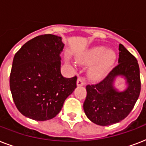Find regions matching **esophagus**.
I'll return each mask as SVG.
<instances>
[{
  "mask_svg": "<svg viewBox=\"0 0 146 146\" xmlns=\"http://www.w3.org/2000/svg\"><path fill=\"white\" fill-rule=\"evenodd\" d=\"M84 81H83V79L79 77L77 79V81H76V85L77 86H84Z\"/></svg>",
  "mask_w": 146,
  "mask_h": 146,
  "instance_id": "1",
  "label": "esophagus"
}]
</instances>
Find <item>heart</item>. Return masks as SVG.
<instances>
[{
  "mask_svg": "<svg viewBox=\"0 0 146 146\" xmlns=\"http://www.w3.org/2000/svg\"><path fill=\"white\" fill-rule=\"evenodd\" d=\"M116 58V52L112 49L106 50L104 46H96L78 55L76 61L85 66H90L96 62L89 70V76L92 80H98L113 66Z\"/></svg>",
  "mask_w": 146,
  "mask_h": 146,
  "instance_id": "obj_1",
  "label": "heart"
}]
</instances>
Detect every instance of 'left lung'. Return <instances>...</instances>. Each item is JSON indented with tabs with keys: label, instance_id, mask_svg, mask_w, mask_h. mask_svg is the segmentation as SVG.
<instances>
[{
	"label": "left lung",
	"instance_id": "obj_1",
	"mask_svg": "<svg viewBox=\"0 0 146 146\" xmlns=\"http://www.w3.org/2000/svg\"><path fill=\"white\" fill-rule=\"evenodd\" d=\"M118 65L97 85H88L83 109L87 117L100 126L117 123L128 116L138 99L141 89L139 66L133 55L119 44ZM125 80V89L115 86L117 78Z\"/></svg>",
	"mask_w": 146,
	"mask_h": 146
}]
</instances>
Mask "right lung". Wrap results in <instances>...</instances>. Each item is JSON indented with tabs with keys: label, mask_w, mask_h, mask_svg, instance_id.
I'll return each mask as SVG.
<instances>
[{
	"label": "right lung",
	"mask_w": 146,
	"mask_h": 146,
	"mask_svg": "<svg viewBox=\"0 0 146 146\" xmlns=\"http://www.w3.org/2000/svg\"><path fill=\"white\" fill-rule=\"evenodd\" d=\"M62 38L48 34L24 44L15 54L10 88L17 109L26 117L44 121L55 117L76 88V76L60 73Z\"/></svg>",
	"instance_id": "obj_1"
}]
</instances>
